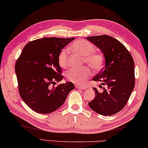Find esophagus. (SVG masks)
Listing matches in <instances>:
<instances>
[{
    "mask_svg": "<svg viewBox=\"0 0 148 148\" xmlns=\"http://www.w3.org/2000/svg\"><path fill=\"white\" fill-rule=\"evenodd\" d=\"M75 87H76V88L82 89V90H85V89L87 88V86H86L79 85V84H75Z\"/></svg>",
    "mask_w": 148,
    "mask_h": 148,
    "instance_id": "1",
    "label": "esophagus"
}]
</instances>
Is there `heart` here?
Listing matches in <instances>:
<instances>
[{"instance_id": "b5f03b06", "label": "heart", "mask_w": 148, "mask_h": 148, "mask_svg": "<svg viewBox=\"0 0 148 148\" xmlns=\"http://www.w3.org/2000/svg\"><path fill=\"white\" fill-rule=\"evenodd\" d=\"M69 49L84 56V60L92 69L99 71L103 66L104 59L102 54L95 52L96 47L91 42L83 39L75 41L70 45ZM58 62L60 66L65 67L68 64V50L66 48L62 50L58 56ZM91 73L88 68L81 69H72L67 73L66 77L74 83L83 84L90 76Z\"/></svg>"}]
</instances>
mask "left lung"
<instances>
[{"instance_id":"left-lung-1","label":"left lung","mask_w":148,"mask_h":148,"mask_svg":"<svg viewBox=\"0 0 148 148\" xmlns=\"http://www.w3.org/2000/svg\"><path fill=\"white\" fill-rule=\"evenodd\" d=\"M86 39L101 50L105 58L103 69L92 79L101 83L100 90L93 88L96 96L88 106L98 114L113 115L125 107L134 89V60L125 46L111 36H93Z\"/></svg>"}]
</instances>
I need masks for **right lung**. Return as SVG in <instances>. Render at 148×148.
I'll list each match as a JSON object with an SVG mask.
<instances>
[{
    "instance_id": "1",
    "label": "right lung",
    "mask_w": 148,
    "mask_h": 148,
    "mask_svg": "<svg viewBox=\"0 0 148 148\" xmlns=\"http://www.w3.org/2000/svg\"><path fill=\"white\" fill-rule=\"evenodd\" d=\"M74 39L45 37L33 40L25 46L16 61L15 71L19 94L35 112L47 114L56 111L75 88L71 82L51 86L63 79L58 56Z\"/></svg>"
}]
</instances>
